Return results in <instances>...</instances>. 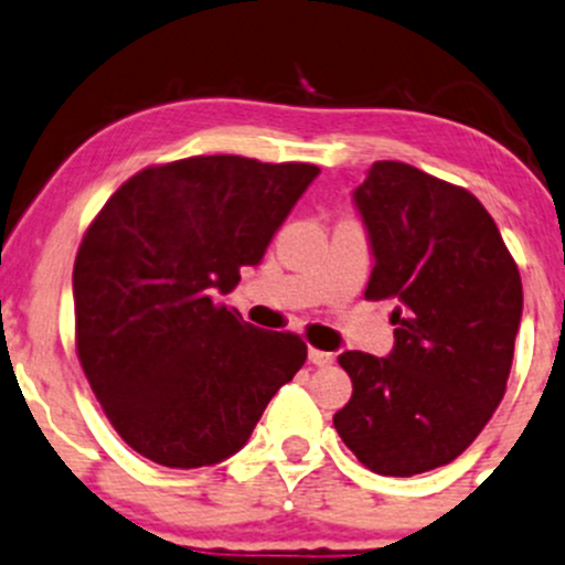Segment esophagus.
Listing matches in <instances>:
<instances>
[{"label": "esophagus", "mask_w": 565, "mask_h": 565, "mask_svg": "<svg viewBox=\"0 0 565 565\" xmlns=\"http://www.w3.org/2000/svg\"><path fill=\"white\" fill-rule=\"evenodd\" d=\"M308 362H311V365H317V367H328L330 362H332V354L330 352H322V349H308Z\"/></svg>", "instance_id": "1"}]
</instances>
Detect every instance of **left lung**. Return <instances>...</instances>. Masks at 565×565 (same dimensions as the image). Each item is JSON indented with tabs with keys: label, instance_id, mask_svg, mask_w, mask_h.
<instances>
[{
	"label": "left lung",
	"instance_id": "obj_1",
	"mask_svg": "<svg viewBox=\"0 0 565 565\" xmlns=\"http://www.w3.org/2000/svg\"><path fill=\"white\" fill-rule=\"evenodd\" d=\"M373 252L367 300H392L387 358L343 352L352 397L332 417L382 477L447 466L507 392L522 317L520 270L484 205L403 162H373L354 189Z\"/></svg>",
	"mask_w": 565,
	"mask_h": 565
}]
</instances>
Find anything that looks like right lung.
<instances>
[{
	"label": "right lung",
	"instance_id": "add662e5",
	"mask_svg": "<svg viewBox=\"0 0 565 565\" xmlns=\"http://www.w3.org/2000/svg\"><path fill=\"white\" fill-rule=\"evenodd\" d=\"M319 175L317 164L189 157L140 170L75 257V347L118 436L148 460L200 468L252 436L306 362L295 332L218 302Z\"/></svg>",
	"mask_w": 565,
	"mask_h": 565
}]
</instances>
